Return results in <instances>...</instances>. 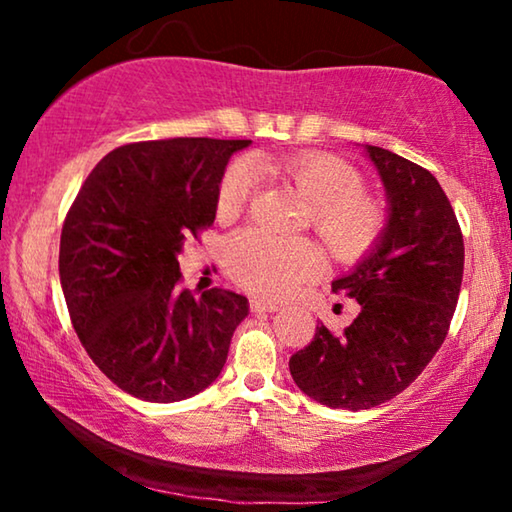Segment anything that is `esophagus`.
Returning a JSON list of instances; mask_svg holds the SVG:
<instances>
[{
  "instance_id": "esophagus-1",
  "label": "esophagus",
  "mask_w": 512,
  "mask_h": 512,
  "mask_svg": "<svg viewBox=\"0 0 512 512\" xmlns=\"http://www.w3.org/2000/svg\"><path fill=\"white\" fill-rule=\"evenodd\" d=\"M250 309H253L255 314H271V311H277V305L271 300L253 298V300H250Z\"/></svg>"
}]
</instances>
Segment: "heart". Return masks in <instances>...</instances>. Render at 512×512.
Returning <instances> with one entry per match:
<instances>
[{"mask_svg":"<svg viewBox=\"0 0 512 512\" xmlns=\"http://www.w3.org/2000/svg\"><path fill=\"white\" fill-rule=\"evenodd\" d=\"M257 167L291 183L311 203V225L339 262L368 255L386 225V210L361 192V176L329 153H291L271 158H239L225 171L216 210L232 219L253 196ZM323 253L307 239L275 237L264 230H241L225 244V271L239 287L264 298H282L320 273Z\"/></svg>","mask_w":512,"mask_h":512,"instance_id":"1","label":"heart"}]
</instances>
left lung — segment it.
<instances>
[{"mask_svg": "<svg viewBox=\"0 0 512 512\" xmlns=\"http://www.w3.org/2000/svg\"><path fill=\"white\" fill-rule=\"evenodd\" d=\"M386 192L379 241L332 282L361 305L343 334L325 325L289 359L302 393L329 409L361 411L393 400L443 345L461 293L465 248L433 173L379 146H363Z\"/></svg>", "mask_w": 512, "mask_h": 512, "instance_id": "obj_1", "label": "left lung"}]
</instances>
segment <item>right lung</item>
<instances>
[{
  "label": "right lung",
  "mask_w": 512,
  "mask_h": 512,
  "mask_svg": "<svg viewBox=\"0 0 512 512\" xmlns=\"http://www.w3.org/2000/svg\"><path fill=\"white\" fill-rule=\"evenodd\" d=\"M250 140L176 137L110 151L60 235V287L85 352L146 402H180L221 375L248 298L180 289L178 255L210 228L232 153Z\"/></svg>",
  "instance_id": "add662e5"
}]
</instances>
